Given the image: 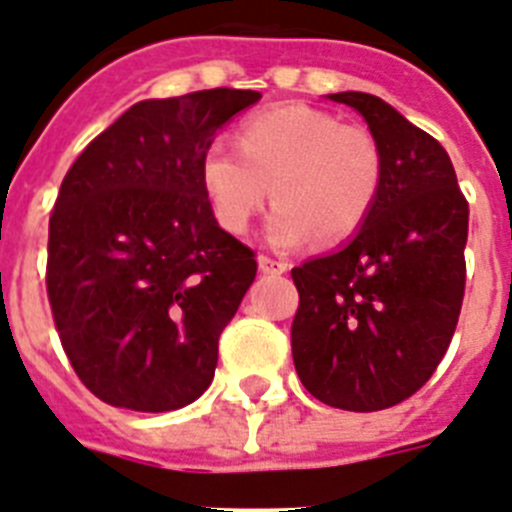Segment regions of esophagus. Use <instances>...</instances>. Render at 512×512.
Segmentation results:
<instances>
[{
	"mask_svg": "<svg viewBox=\"0 0 512 512\" xmlns=\"http://www.w3.org/2000/svg\"><path fill=\"white\" fill-rule=\"evenodd\" d=\"M257 265H260L263 273H273V276H281V273L289 270V263H286V260H281V257H270V255L257 257Z\"/></svg>",
	"mask_w": 512,
	"mask_h": 512,
	"instance_id": "34e87169",
	"label": "esophagus"
}]
</instances>
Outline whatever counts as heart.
<instances>
[{
    "label": "heart",
    "mask_w": 512,
    "mask_h": 512,
    "mask_svg": "<svg viewBox=\"0 0 512 512\" xmlns=\"http://www.w3.org/2000/svg\"><path fill=\"white\" fill-rule=\"evenodd\" d=\"M200 179L213 216L234 236L247 234L273 190L265 234L278 249L338 244L362 229L385 179L377 137L328 111L291 103L260 111L239 127V148L210 140Z\"/></svg>",
    "instance_id": "heart-1"
}]
</instances>
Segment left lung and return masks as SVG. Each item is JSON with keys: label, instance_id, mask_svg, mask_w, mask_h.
<instances>
[{"label": "left lung", "instance_id": "1", "mask_svg": "<svg viewBox=\"0 0 512 512\" xmlns=\"http://www.w3.org/2000/svg\"><path fill=\"white\" fill-rule=\"evenodd\" d=\"M367 122L385 179L359 234L291 270L296 375L317 401L382 411L406 401L448 351L466 289L468 203L435 137L369 93H333Z\"/></svg>", "mask_w": 512, "mask_h": 512}]
</instances>
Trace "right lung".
<instances>
[{"mask_svg":"<svg viewBox=\"0 0 512 512\" xmlns=\"http://www.w3.org/2000/svg\"><path fill=\"white\" fill-rule=\"evenodd\" d=\"M257 90L213 88L127 109L77 156L49 218L46 291L90 393L174 411L208 390L255 252L218 226L200 161Z\"/></svg>","mask_w":512,"mask_h":512,"instance_id":"1","label":"right lung"}]
</instances>
